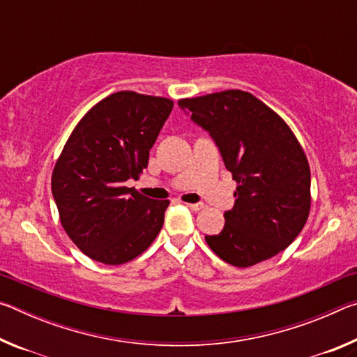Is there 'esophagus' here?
<instances>
[{
  "label": "esophagus",
  "instance_id": "obj_1",
  "mask_svg": "<svg viewBox=\"0 0 357 357\" xmlns=\"http://www.w3.org/2000/svg\"><path fill=\"white\" fill-rule=\"evenodd\" d=\"M187 206H189L192 211H202L204 209V204L203 203H185Z\"/></svg>",
  "mask_w": 357,
  "mask_h": 357
}]
</instances>
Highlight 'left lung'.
Here are the masks:
<instances>
[{
    "label": "left lung",
    "instance_id": "1",
    "mask_svg": "<svg viewBox=\"0 0 357 357\" xmlns=\"http://www.w3.org/2000/svg\"><path fill=\"white\" fill-rule=\"evenodd\" d=\"M178 105L213 137L238 183L225 227L206 236L223 261L249 268L293 243L310 213V167L289 126L241 89L181 99Z\"/></svg>",
    "mask_w": 357,
    "mask_h": 357
}]
</instances>
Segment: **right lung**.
Segmentation results:
<instances>
[{
	"mask_svg": "<svg viewBox=\"0 0 357 357\" xmlns=\"http://www.w3.org/2000/svg\"><path fill=\"white\" fill-rule=\"evenodd\" d=\"M173 100L135 91L107 96L78 121L52 174L64 231L84 255L124 264L153 244L170 202L124 183L148 167Z\"/></svg>",
	"mask_w": 357,
	"mask_h": 357,
	"instance_id": "1",
	"label": "right lung"
}]
</instances>
